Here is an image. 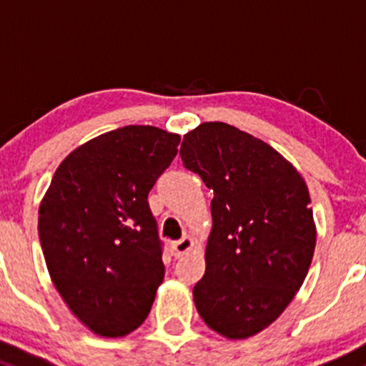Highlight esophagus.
I'll return each mask as SVG.
<instances>
[{
	"mask_svg": "<svg viewBox=\"0 0 366 366\" xmlns=\"http://www.w3.org/2000/svg\"><path fill=\"white\" fill-rule=\"evenodd\" d=\"M191 248H193V239H191L189 236H184L182 239L173 241V243H172V252H173V255H175V257H180V255L187 254Z\"/></svg>",
	"mask_w": 366,
	"mask_h": 366,
	"instance_id": "34e87169",
	"label": "esophagus"
}]
</instances>
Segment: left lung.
<instances>
[{"label": "left lung", "instance_id": "left-lung-1", "mask_svg": "<svg viewBox=\"0 0 366 366\" xmlns=\"http://www.w3.org/2000/svg\"><path fill=\"white\" fill-rule=\"evenodd\" d=\"M180 157L214 194L194 306L218 335L250 338L281 317L313 261L306 180L275 148L222 122L187 132Z\"/></svg>", "mask_w": 366, "mask_h": 366}]
</instances>
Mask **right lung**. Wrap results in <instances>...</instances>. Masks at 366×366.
<instances>
[{
	"label": "right lung",
	"mask_w": 366,
	"mask_h": 366,
	"mask_svg": "<svg viewBox=\"0 0 366 366\" xmlns=\"http://www.w3.org/2000/svg\"><path fill=\"white\" fill-rule=\"evenodd\" d=\"M180 136L150 125L105 132L71 152L39 207V239L53 286L94 335L118 338L148 317L164 279L148 205Z\"/></svg>",
	"instance_id": "add662e5"
}]
</instances>
